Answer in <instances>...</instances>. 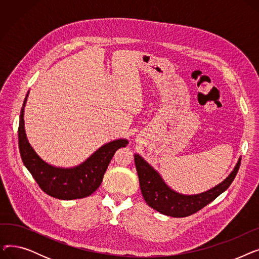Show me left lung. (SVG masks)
Here are the masks:
<instances>
[{
    "label": "left lung",
    "mask_w": 259,
    "mask_h": 259,
    "mask_svg": "<svg viewBox=\"0 0 259 259\" xmlns=\"http://www.w3.org/2000/svg\"><path fill=\"white\" fill-rule=\"evenodd\" d=\"M240 157L233 171L228 178L206 192L194 195H184L175 192L161 179L159 173L153 169L139 154H134L141 191L145 201L157 212L172 217H186L192 215L206 207L217 196L221 195L234 181L240 166Z\"/></svg>",
    "instance_id": "left-lung-1"
}]
</instances>
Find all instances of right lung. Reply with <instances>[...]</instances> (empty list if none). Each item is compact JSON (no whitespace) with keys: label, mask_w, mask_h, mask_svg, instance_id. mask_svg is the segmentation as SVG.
Masks as SVG:
<instances>
[{"label":"right lung","mask_w":259,"mask_h":259,"mask_svg":"<svg viewBox=\"0 0 259 259\" xmlns=\"http://www.w3.org/2000/svg\"><path fill=\"white\" fill-rule=\"evenodd\" d=\"M25 98L19 124V149L23 164L31 173L39 188L51 197L63 200L84 198L101 186L104 174L117 149L126 147L128 140H115L105 144L80 165L73 168L51 166L40 158L27 140L24 126Z\"/></svg>","instance_id":"right-lung-1"}]
</instances>
